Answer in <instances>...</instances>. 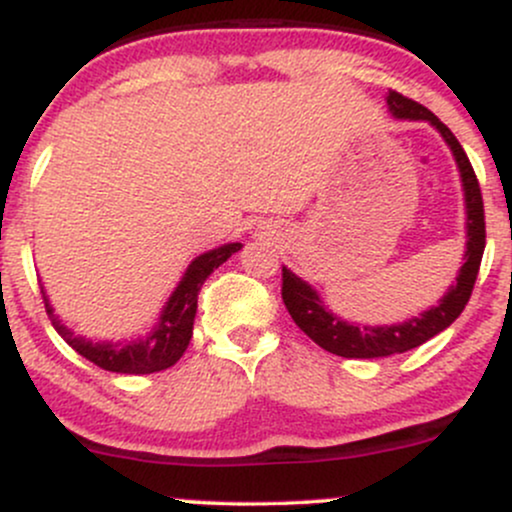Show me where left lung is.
Returning a JSON list of instances; mask_svg holds the SVG:
<instances>
[{"label":"left lung","mask_w":512,"mask_h":512,"mask_svg":"<svg viewBox=\"0 0 512 512\" xmlns=\"http://www.w3.org/2000/svg\"><path fill=\"white\" fill-rule=\"evenodd\" d=\"M392 115L402 117V120H428L433 127L443 134V139L455 154L457 166L462 173L464 185V202H467V252H464V264L457 274L455 286H450L448 293L440 298L436 308L426 310L424 315L411 317L409 322L390 327H356L349 322L339 320L337 315L327 313L320 305L317 293L298 279L296 274L281 267V298H284L286 310L293 317L301 330L308 334L317 346H322L330 354L344 358H383L392 354H404V351L414 349L436 337L445 327L460 317V313L472 296L474 281H477L481 255H484L486 245V221H484V199H481V187L477 175H474L472 163L467 154L443 122L438 120L431 110L424 108L421 103L411 101L402 93L390 91L387 96Z\"/></svg>","instance_id":"8db88e82"}]
</instances>
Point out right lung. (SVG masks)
<instances>
[{
    "mask_svg": "<svg viewBox=\"0 0 512 512\" xmlns=\"http://www.w3.org/2000/svg\"><path fill=\"white\" fill-rule=\"evenodd\" d=\"M243 245L240 243H228L221 248L204 252L195 262L190 264L178 289L173 291L170 301L163 308L158 327L149 334L146 339L139 342H125V344H93L86 339L74 337V332H69L67 327L52 315L48 298L43 296L45 308L52 320V327L60 332V337L72 346L74 351H79L86 361H91L93 366L110 370V373H129V375H146V373H158V370H166L180 361V356L185 354L187 344L192 339V325H195V313H197V293L202 289V284L207 281V276L214 272L219 264H223L233 252H238Z\"/></svg>",
    "mask_w": 512,
    "mask_h": 512,
    "instance_id": "obj_1",
    "label": "right lung"
}]
</instances>
